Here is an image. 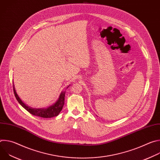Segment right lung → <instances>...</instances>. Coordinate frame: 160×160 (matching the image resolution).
<instances>
[{
	"label": "right lung",
	"instance_id": "add662e5",
	"mask_svg": "<svg viewBox=\"0 0 160 160\" xmlns=\"http://www.w3.org/2000/svg\"><path fill=\"white\" fill-rule=\"evenodd\" d=\"M68 87L66 88H68ZM13 89H14V96L18 101V102L27 111H28L30 113H31L32 115H35V116H38L42 118H52L54 117L58 116L61 111L62 109V107L64 104V97H65V92L66 91H62L61 92L59 99L58 101L52 106H49L47 108H32L27 105H26L23 102H22L21 99L19 98L18 95L17 94L16 90L14 88V85H13Z\"/></svg>",
	"mask_w": 160,
	"mask_h": 160
}]
</instances>
